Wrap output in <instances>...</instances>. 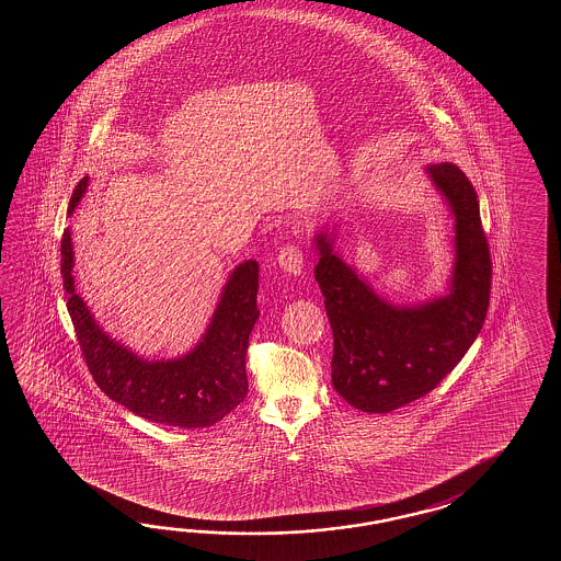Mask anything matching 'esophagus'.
<instances>
[{"label":"esophagus","mask_w":561,"mask_h":561,"mask_svg":"<svg viewBox=\"0 0 561 561\" xmlns=\"http://www.w3.org/2000/svg\"><path fill=\"white\" fill-rule=\"evenodd\" d=\"M305 259H302V251L298 249L297 244H286L278 252L276 256V264L288 273V275L298 276L302 273V266H305Z\"/></svg>","instance_id":"esophagus-1"}]
</instances>
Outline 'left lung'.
<instances>
[{
  "instance_id": "1",
  "label": "left lung",
  "mask_w": 561,
  "mask_h": 561,
  "mask_svg": "<svg viewBox=\"0 0 561 561\" xmlns=\"http://www.w3.org/2000/svg\"><path fill=\"white\" fill-rule=\"evenodd\" d=\"M454 216V268L447 293L394 305L334 251V232L314 234L319 283L333 329L331 379L348 405L389 413L433 391L463 358L483 327L491 259L477 192L451 162L425 167Z\"/></svg>"
}]
</instances>
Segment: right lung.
<instances>
[{"mask_svg":"<svg viewBox=\"0 0 561 561\" xmlns=\"http://www.w3.org/2000/svg\"><path fill=\"white\" fill-rule=\"evenodd\" d=\"M88 182L84 176L76 186L68 216L82 201ZM61 276L85 365L112 401L138 417L180 430L210 427L244 401L249 336L261 314L256 261L232 268L210 324L194 348L182 357L160 360L138 357L95 322L84 298L76 293L70 228L61 237Z\"/></svg>","mask_w":561,"mask_h":561,"instance_id":"obj_1","label":"right lung"}]
</instances>
